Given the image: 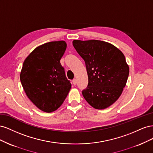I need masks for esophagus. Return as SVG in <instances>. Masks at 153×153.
<instances>
[{"mask_svg": "<svg viewBox=\"0 0 153 153\" xmlns=\"http://www.w3.org/2000/svg\"><path fill=\"white\" fill-rule=\"evenodd\" d=\"M73 85H76V84H77V80H76V79H73Z\"/></svg>", "mask_w": 153, "mask_h": 153, "instance_id": "obj_1", "label": "esophagus"}]
</instances>
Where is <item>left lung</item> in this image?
Instances as JSON below:
<instances>
[{"label":"left lung","instance_id":"obj_1","mask_svg":"<svg viewBox=\"0 0 153 153\" xmlns=\"http://www.w3.org/2000/svg\"><path fill=\"white\" fill-rule=\"evenodd\" d=\"M73 45L85 62L89 82L83 96L94 108L108 107L121 96L128 80L129 66L124 54L100 40H74Z\"/></svg>","mask_w":153,"mask_h":153}]
</instances>
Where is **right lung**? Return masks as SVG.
I'll return each instance as SVG.
<instances>
[{"label": "right lung", "instance_id": "1", "mask_svg": "<svg viewBox=\"0 0 153 153\" xmlns=\"http://www.w3.org/2000/svg\"><path fill=\"white\" fill-rule=\"evenodd\" d=\"M66 46L64 41L45 43L32 51L23 64L22 87L30 100L43 112L56 110L71 87L60 62Z\"/></svg>", "mask_w": 153, "mask_h": 153}]
</instances>
